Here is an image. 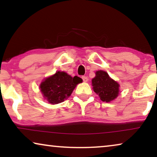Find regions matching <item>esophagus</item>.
<instances>
[{
    "label": "esophagus",
    "instance_id": "34e87169",
    "mask_svg": "<svg viewBox=\"0 0 157 157\" xmlns=\"http://www.w3.org/2000/svg\"><path fill=\"white\" fill-rule=\"evenodd\" d=\"M82 79H83V81H84V82H87L88 80H89V78H88V77H87V76H82Z\"/></svg>",
    "mask_w": 157,
    "mask_h": 157
}]
</instances>
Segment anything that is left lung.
I'll return each mask as SVG.
<instances>
[{
    "instance_id": "1",
    "label": "left lung",
    "mask_w": 157,
    "mask_h": 157,
    "mask_svg": "<svg viewBox=\"0 0 157 157\" xmlns=\"http://www.w3.org/2000/svg\"><path fill=\"white\" fill-rule=\"evenodd\" d=\"M92 86L102 101L110 102L119 95V84L104 71L96 72V76L92 79Z\"/></svg>"
}]
</instances>
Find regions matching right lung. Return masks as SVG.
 <instances>
[{"label": "right lung", "instance_id": "obj_1", "mask_svg": "<svg viewBox=\"0 0 157 157\" xmlns=\"http://www.w3.org/2000/svg\"><path fill=\"white\" fill-rule=\"evenodd\" d=\"M82 82L77 76L71 77L63 71H57L45 78L40 85L44 98L51 104H57L69 97L76 85Z\"/></svg>", "mask_w": 157, "mask_h": 157}]
</instances>
